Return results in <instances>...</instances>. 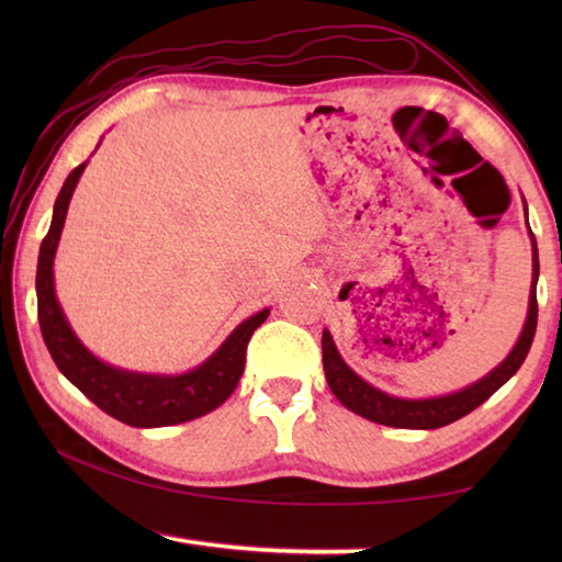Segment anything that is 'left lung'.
<instances>
[{"instance_id": "1", "label": "left lung", "mask_w": 562, "mask_h": 562, "mask_svg": "<svg viewBox=\"0 0 562 562\" xmlns=\"http://www.w3.org/2000/svg\"><path fill=\"white\" fill-rule=\"evenodd\" d=\"M538 270H540L538 247H536V240H532V290H530L526 327H522L518 345L513 347L506 361L493 369L488 376H483L481 382L471 384L469 389H463V392H456L449 396H436V398L389 396L351 372L345 361H341L335 341H331L329 331L325 329V335H322V364H325V376H327L329 389L335 392L339 402L349 408V412L364 416L374 424L394 426V429H439V426L459 422L461 416L471 414L473 408H479L486 398L496 394L498 389L518 372L522 361H526L532 337H536V325H538V297H536ZM429 349H436V341H431Z\"/></svg>"}]
</instances>
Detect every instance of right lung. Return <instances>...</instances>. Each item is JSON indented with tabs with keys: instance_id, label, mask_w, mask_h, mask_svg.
Instances as JSON below:
<instances>
[{
	"instance_id": "1",
	"label": "right lung",
	"mask_w": 562,
	"mask_h": 562,
	"mask_svg": "<svg viewBox=\"0 0 562 562\" xmlns=\"http://www.w3.org/2000/svg\"><path fill=\"white\" fill-rule=\"evenodd\" d=\"M87 164L76 166L54 203L52 227L42 240L40 265H36V307H40V327L44 345L49 349L54 364L69 382L87 394L101 412L138 429L183 424L221 406L235 392L245 369V351L252 331L268 319L270 310H262L245 319L225 345L193 372L183 376H150L121 372L103 364L87 351L64 319V312L54 294V252L59 243L66 211L76 183Z\"/></svg>"
}]
</instances>
